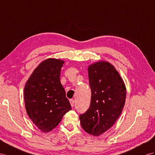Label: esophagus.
I'll return each instance as SVG.
<instances>
[{"mask_svg":"<svg viewBox=\"0 0 155 155\" xmlns=\"http://www.w3.org/2000/svg\"><path fill=\"white\" fill-rule=\"evenodd\" d=\"M70 103H71V106H72L73 107L74 106V101L73 100H70Z\"/></svg>","mask_w":155,"mask_h":155,"instance_id":"obj_1","label":"esophagus"}]
</instances>
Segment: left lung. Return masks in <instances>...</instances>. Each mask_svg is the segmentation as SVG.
I'll use <instances>...</instances> for the list:
<instances>
[{
    "mask_svg": "<svg viewBox=\"0 0 155 155\" xmlns=\"http://www.w3.org/2000/svg\"><path fill=\"white\" fill-rule=\"evenodd\" d=\"M91 102L86 113L80 114L86 132L98 136L111 128L124 108L126 90L122 78L107 61H98L88 67Z\"/></svg>",
    "mask_w": 155,
    "mask_h": 155,
    "instance_id": "1",
    "label": "left lung"
}]
</instances>
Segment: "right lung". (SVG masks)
<instances>
[{
  "mask_svg": "<svg viewBox=\"0 0 155 155\" xmlns=\"http://www.w3.org/2000/svg\"><path fill=\"white\" fill-rule=\"evenodd\" d=\"M64 61L49 58L40 63L27 81L24 100L27 114L37 128L48 132L71 109L60 82Z\"/></svg>",
  "mask_w": 155,
  "mask_h": 155,
  "instance_id": "1",
  "label": "right lung"
}]
</instances>
